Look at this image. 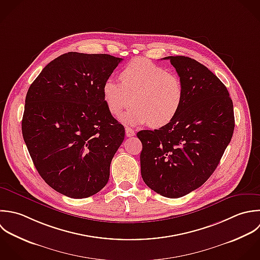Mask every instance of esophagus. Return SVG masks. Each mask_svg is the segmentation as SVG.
<instances>
[{
	"mask_svg": "<svg viewBox=\"0 0 260 260\" xmlns=\"http://www.w3.org/2000/svg\"><path fill=\"white\" fill-rule=\"evenodd\" d=\"M125 135L128 138L133 137V136H135V131L133 128H131V127H125Z\"/></svg>",
	"mask_w": 260,
	"mask_h": 260,
	"instance_id": "esophagus-1",
	"label": "esophagus"
}]
</instances>
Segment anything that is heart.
Returning a JSON list of instances; mask_svg holds the SVG:
<instances>
[{
  "label": "heart",
  "instance_id": "b5f03b06",
  "mask_svg": "<svg viewBox=\"0 0 260 260\" xmlns=\"http://www.w3.org/2000/svg\"><path fill=\"white\" fill-rule=\"evenodd\" d=\"M120 83L108 78L102 95L109 112L118 116L134 103L121 118L127 124L149 123L161 127L171 122L181 109L184 88L180 78L154 63L138 57L120 72Z\"/></svg>",
  "mask_w": 260,
  "mask_h": 260
}]
</instances>
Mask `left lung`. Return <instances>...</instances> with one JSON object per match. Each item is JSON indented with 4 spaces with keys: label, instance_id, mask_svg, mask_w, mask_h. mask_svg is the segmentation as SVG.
<instances>
[{
    "label": "left lung",
    "instance_id": "8db88e82",
    "mask_svg": "<svg viewBox=\"0 0 260 260\" xmlns=\"http://www.w3.org/2000/svg\"><path fill=\"white\" fill-rule=\"evenodd\" d=\"M164 59H170L183 84L181 109L168 124L137 136L143 145V180L157 193L177 199L214 173L231 142L235 118L226 86L207 67L183 55Z\"/></svg>",
    "mask_w": 260,
    "mask_h": 260
}]
</instances>
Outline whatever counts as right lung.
<instances>
[{
  "instance_id": "right-lung-1",
  "label": "right lung",
  "mask_w": 260,
  "mask_h": 260,
  "mask_svg": "<svg viewBox=\"0 0 260 260\" xmlns=\"http://www.w3.org/2000/svg\"><path fill=\"white\" fill-rule=\"evenodd\" d=\"M121 60L105 53H63L28 89L24 142L42 179L66 197L89 198L108 182L124 127L109 112L102 85Z\"/></svg>"
}]
</instances>
